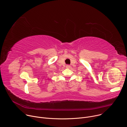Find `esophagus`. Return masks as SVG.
Wrapping results in <instances>:
<instances>
[{
	"instance_id": "34e87169",
	"label": "esophagus",
	"mask_w": 127,
	"mask_h": 127,
	"mask_svg": "<svg viewBox=\"0 0 127 127\" xmlns=\"http://www.w3.org/2000/svg\"><path fill=\"white\" fill-rule=\"evenodd\" d=\"M70 67H71V66H70V65H66V68H69Z\"/></svg>"
}]
</instances>
